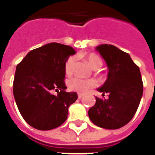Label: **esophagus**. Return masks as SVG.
Instances as JSON below:
<instances>
[{
	"mask_svg": "<svg viewBox=\"0 0 155 155\" xmlns=\"http://www.w3.org/2000/svg\"><path fill=\"white\" fill-rule=\"evenodd\" d=\"M83 96H84V94H83V93H80V92H78V97H79V98H81V97H83Z\"/></svg>",
	"mask_w": 155,
	"mask_h": 155,
	"instance_id": "obj_1",
	"label": "esophagus"
}]
</instances>
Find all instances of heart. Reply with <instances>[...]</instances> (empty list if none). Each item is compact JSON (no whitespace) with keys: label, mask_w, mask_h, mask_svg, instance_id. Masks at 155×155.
<instances>
[{"label":"heart","mask_w":155,"mask_h":155,"mask_svg":"<svg viewBox=\"0 0 155 155\" xmlns=\"http://www.w3.org/2000/svg\"><path fill=\"white\" fill-rule=\"evenodd\" d=\"M87 60L89 63V65L92 68H101L102 64L101 59L95 54H91L87 57ZM75 58L74 56H71L67 59L64 65V70H65L66 74H71L72 72L73 68L75 65ZM96 85V82L93 80H87V79H83V78L78 77V76H74L72 78H70L68 81V87L74 91L77 92H86L87 89L91 87H94Z\"/></svg>","instance_id":"b5f03b06"}]
</instances>
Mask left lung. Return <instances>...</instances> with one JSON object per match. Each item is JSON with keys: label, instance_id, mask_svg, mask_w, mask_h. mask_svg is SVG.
<instances>
[{"label": "left lung", "instance_id": "obj_1", "mask_svg": "<svg viewBox=\"0 0 155 155\" xmlns=\"http://www.w3.org/2000/svg\"><path fill=\"white\" fill-rule=\"evenodd\" d=\"M104 59L108 72L100 92L108 93V99L96 97V104L88 110V117L97 126L117 130L131 120L137 111L143 93L139 68L128 53L113 45L96 47Z\"/></svg>", "mask_w": 155, "mask_h": 155}]
</instances>
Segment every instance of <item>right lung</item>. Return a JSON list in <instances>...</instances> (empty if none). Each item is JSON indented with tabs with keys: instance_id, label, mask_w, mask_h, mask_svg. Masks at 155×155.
Returning a JSON list of instances; mask_svg holds the SVG:
<instances>
[{
	"instance_id": "obj_1",
	"label": "right lung",
	"mask_w": 155,
	"mask_h": 155,
	"mask_svg": "<svg viewBox=\"0 0 155 155\" xmlns=\"http://www.w3.org/2000/svg\"><path fill=\"white\" fill-rule=\"evenodd\" d=\"M75 54L72 47L57 42L32 50L16 68L13 96L24 120L35 129L50 130L68 118L76 92H66L64 65ZM55 90L58 94L53 95Z\"/></svg>"
}]
</instances>
